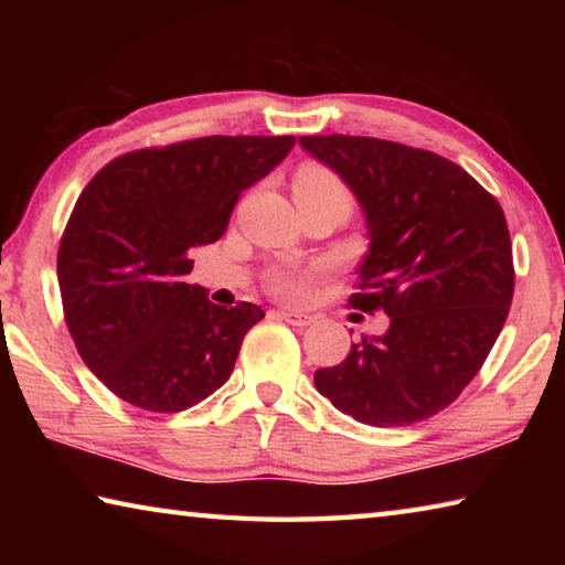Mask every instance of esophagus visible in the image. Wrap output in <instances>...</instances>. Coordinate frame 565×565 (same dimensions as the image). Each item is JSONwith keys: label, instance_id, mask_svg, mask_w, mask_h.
<instances>
[{"label": "esophagus", "instance_id": "1", "mask_svg": "<svg viewBox=\"0 0 565 565\" xmlns=\"http://www.w3.org/2000/svg\"><path fill=\"white\" fill-rule=\"evenodd\" d=\"M279 317L286 321V323H291V327H299V329H303V327H311L313 321V317H309V313H299V311H279Z\"/></svg>", "mask_w": 565, "mask_h": 565}]
</instances>
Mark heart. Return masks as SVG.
Masks as SVG:
<instances>
[{
	"mask_svg": "<svg viewBox=\"0 0 565 565\" xmlns=\"http://www.w3.org/2000/svg\"><path fill=\"white\" fill-rule=\"evenodd\" d=\"M294 189L306 196L351 199L347 184H343L331 169L313 167V164L303 167L299 174H296ZM266 289L284 301H301L303 296L309 294V274L289 269V266H279V269H274L269 271V276H266Z\"/></svg>",
	"mask_w": 565,
	"mask_h": 565,
	"instance_id": "b5f03b06",
	"label": "heart"
}]
</instances>
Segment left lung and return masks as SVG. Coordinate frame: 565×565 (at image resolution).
Returning a JSON list of instances; mask_svg holds the SVG:
<instances>
[{
	"label": "left lung",
	"instance_id": "1",
	"mask_svg": "<svg viewBox=\"0 0 565 565\" xmlns=\"http://www.w3.org/2000/svg\"><path fill=\"white\" fill-rule=\"evenodd\" d=\"M356 194L369 224L351 309L384 311V337L313 374L361 424L394 428L451 406L481 371L513 299L503 209L454 161L374 137H301Z\"/></svg>",
	"mask_w": 565,
	"mask_h": 565
}]
</instances>
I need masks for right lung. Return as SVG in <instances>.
<instances>
[{"label": "right lung", "instance_id": "right-lung-1", "mask_svg": "<svg viewBox=\"0 0 565 565\" xmlns=\"http://www.w3.org/2000/svg\"><path fill=\"white\" fill-rule=\"evenodd\" d=\"M296 137H202L111 159L76 199L56 276L64 321L89 371L127 404L177 414L232 376L262 306L232 309L184 276L191 248L224 236L242 191Z\"/></svg>", "mask_w": 565, "mask_h": 565}]
</instances>
